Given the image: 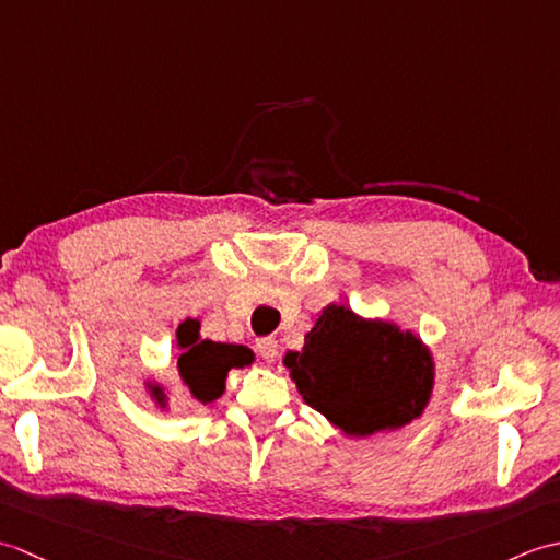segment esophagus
<instances>
[{
  "label": "esophagus",
  "instance_id": "esophagus-1",
  "mask_svg": "<svg viewBox=\"0 0 560 560\" xmlns=\"http://www.w3.org/2000/svg\"><path fill=\"white\" fill-rule=\"evenodd\" d=\"M257 353L261 355V359L271 363L273 359H277V353H279L277 339H273V337H261V339H257Z\"/></svg>",
  "mask_w": 560,
  "mask_h": 560
}]
</instances>
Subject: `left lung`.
Instances as JSON below:
<instances>
[{"label":"left lung","mask_w":560,"mask_h":560,"mask_svg":"<svg viewBox=\"0 0 560 560\" xmlns=\"http://www.w3.org/2000/svg\"><path fill=\"white\" fill-rule=\"evenodd\" d=\"M303 399L349 435H371L416 419L431 397L433 363L411 331L365 323L329 305L283 359Z\"/></svg>","instance_id":"left-lung-1"}]
</instances>
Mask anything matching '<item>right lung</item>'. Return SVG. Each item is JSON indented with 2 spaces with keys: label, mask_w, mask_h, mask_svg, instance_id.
I'll list each match as a JSON object with an SVG mask.
<instances>
[{
  "label": "right lung",
  "mask_w": 560,
  "mask_h": 560,
  "mask_svg": "<svg viewBox=\"0 0 560 560\" xmlns=\"http://www.w3.org/2000/svg\"><path fill=\"white\" fill-rule=\"evenodd\" d=\"M199 323L197 319H185L177 327V343H180V359H177V371H180L183 383L192 392V397L201 404L213 401L223 395L225 375L231 368H243L253 363V351L235 343H217V341H199ZM159 395L161 389H153Z\"/></svg>",
  "instance_id": "right-lung-1"
}]
</instances>
